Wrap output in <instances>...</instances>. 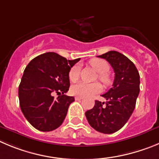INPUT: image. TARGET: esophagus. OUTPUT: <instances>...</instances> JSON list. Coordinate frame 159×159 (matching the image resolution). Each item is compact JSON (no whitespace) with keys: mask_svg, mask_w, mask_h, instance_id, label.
Wrapping results in <instances>:
<instances>
[{"mask_svg":"<svg viewBox=\"0 0 159 159\" xmlns=\"http://www.w3.org/2000/svg\"><path fill=\"white\" fill-rule=\"evenodd\" d=\"M84 98L81 97V96H76V97H75V99L76 100V101H79V100H81L83 99Z\"/></svg>","mask_w":159,"mask_h":159,"instance_id":"esophagus-1","label":"esophagus"}]
</instances>
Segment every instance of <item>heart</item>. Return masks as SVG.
<instances>
[{
  "label": "heart",
  "instance_id": "1",
  "mask_svg": "<svg viewBox=\"0 0 159 159\" xmlns=\"http://www.w3.org/2000/svg\"><path fill=\"white\" fill-rule=\"evenodd\" d=\"M90 65L95 71H97L99 75L98 79L105 85H109L110 84V79L106 72L110 69V65L108 62L102 59H92L90 61ZM80 73V67L79 65H75L72 67L69 71L68 77L72 82H75L79 79ZM102 90V87L99 83H93V84H87V83L80 82L74 84L71 88V91L74 95L81 96V97H89L94 94H98Z\"/></svg>",
  "mask_w": 159,
  "mask_h": 159
}]
</instances>
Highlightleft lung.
Returning <instances> with one entry per match:
<instances>
[{"label": "left lung", "mask_w": 159, "mask_h": 159, "mask_svg": "<svg viewBox=\"0 0 159 159\" xmlns=\"http://www.w3.org/2000/svg\"><path fill=\"white\" fill-rule=\"evenodd\" d=\"M106 59L115 72L113 87L102 94L106 102L96 100L85 113L87 121L98 132L111 134L120 130L130 118L139 93V74L130 60L116 51L98 56Z\"/></svg>", "instance_id": "left-lung-1"}]
</instances>
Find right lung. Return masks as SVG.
Masks as SVG:
<instances>
[{"mask_svg": "<svg viewBox=\"0 0 159 159\" xmlns=\"http://www.w3.org/2000/svg\"><path fill=\"white\" fill-rule=\"evenodd\" d=\"M80 58L67 60L53 52L31 60L26 67L19 86L20 106L29 123L42 132L60 127L74 97L65 95L69 89L68 73ZM57 93L59 96L54 98Z\"/></svg>", "mask_w": 159, "mask_h": 159, "instance_id": "1", "label": "right lung"}]
</instances>
